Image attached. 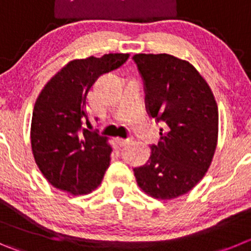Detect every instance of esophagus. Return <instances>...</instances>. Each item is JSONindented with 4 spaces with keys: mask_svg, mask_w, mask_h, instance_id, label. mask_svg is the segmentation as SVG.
<instances>
[{
    "mask_svg": "<svg viewBox=\"0 0 251 251\" xmlns=\"http://www.w3.org/2000/svg\"><path fill=\"white\" fill-rule=\"evenodd\" d=\"M115 141H116V144H118L119 146H124V145L128 144V142H130L131 140L130 139H116V140H115Z\"/></svg>",
    "mask_w": 251,
    "mask_h": 251,
    "instance_id": "1",
    "label": "esophagus"
}]
</instances>
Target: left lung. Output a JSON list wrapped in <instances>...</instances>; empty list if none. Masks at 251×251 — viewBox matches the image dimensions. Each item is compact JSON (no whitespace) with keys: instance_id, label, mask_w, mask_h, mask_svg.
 I'll list each match as a JSON object with an SVG mask.
<instances>
[{"instance_id":"left-lung-1","label":"left lung","mask_w":251,"mask_h":251,"mask_svg":"<svg viewBox=\"0 0 251 251\" xmlns=\"http://www.w3.org/2000/svg\"><path fill=\"white\" fill-rule=\"evenodd\" d=\"M145 104L163 125L151 156L133 168L140 188L157 200L191 191L212 163L218 140V106L207 81L187 60L170 54H135Z\"/></svg>"}]
</instances>
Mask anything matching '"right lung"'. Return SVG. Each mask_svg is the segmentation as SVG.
<instances>
[{"label": "right lung", "mask_w": 251, "mask_h": 251, "mask_svg": "<svg viewBox=\"0 0 251 251\" xmlns=\"http://www.w3.org/2000/svg\"><path fill=\"white\" fill-rule=\"evenodd\" d=\"M130 55L110 53L68 63L41 91L34 104L30 145L47 181L70 194H88L101 183L111 147L89 123L86 95L100 75L118 69Z\"/></svg>", "instance_id": "add662e5"}]
</instances>
